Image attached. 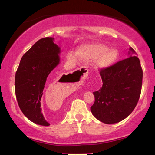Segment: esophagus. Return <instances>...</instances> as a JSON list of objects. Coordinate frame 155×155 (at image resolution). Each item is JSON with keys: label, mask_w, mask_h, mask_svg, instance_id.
I'll return each mask as SVG.
<instances>
[{"label": "esophagus", "mask_w": 155, "mask_h": 155, "mask_svg": "<svg viewBox=\"0 0 155 155\" xmlns=\"http://www.w3.org/2000/svg\"><path fill=\"white\" fill-rule=\"evenodd\" d=\"M78 71H79L82 74V75L81 76V79H82V80H85L88 76V69L87 68L85 67H81L80 68H78ZM75 78L74 75H72V76L71 77V78Z\"/></svg>", "instance_id": "obj_1"}]
</instances>
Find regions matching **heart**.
<instances>
[{
	"instance_id": "1",
	"label": "heart",
	"mask_w": 155,
	"mask_h": 155,
	"mask_svg": "<svg viewBox=\"0 0 155 155\" xmlns=\"http://www.w3.org/2000/svg\"><path fill=\"white\" fill-rule=\"evenodd\" d=\"M91 61L95 60L98 68H104L114 65L118 59V53L115 49H108V47L101 44L85 45L78 49L77 55L73 52L67 54V58L72 62L78 60Z\"/></svg>"
}]
</instances>
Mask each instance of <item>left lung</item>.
<instances>
[{"label": "left lung", "mask_w": 155, "mask_h": 155, "mask_svg": "<svg viewBox=\"0 0 155 155\" xmlns=\"http://www.w3.org/2000/svg\"><path fill=\"white\" fill-rule=\"evenodd\" d=\"M130 51L129 58L100 69L103 84L98 91L94 92L95 102L91 111L97 120L106 124L124 120L139 100L143 70L134 49L130 47Z\"/></svg>", "instance_id": "left-lung-1"}]
</instances>
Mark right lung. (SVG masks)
I'll use <instances>...</instances> for the list:
<instances>
[{
	"mask_svg": "<svg viewBox=\"0 0 155 155\" xmlns=\"http://www.w3.org/2000/svg\"><path fill=\"white\" fill-rule=\"evenodd\" d=\"M52 37L42 38L23 54L15 75V94L23 114L36 124L48 126L41 99L48 76L59 63L60 48Z\"/></svg>",
	"mask_w": 155,
	"mask_h": 155,
	"instance_id": "right-lung-1",
	"label": "right lung"
}]
</instances>
